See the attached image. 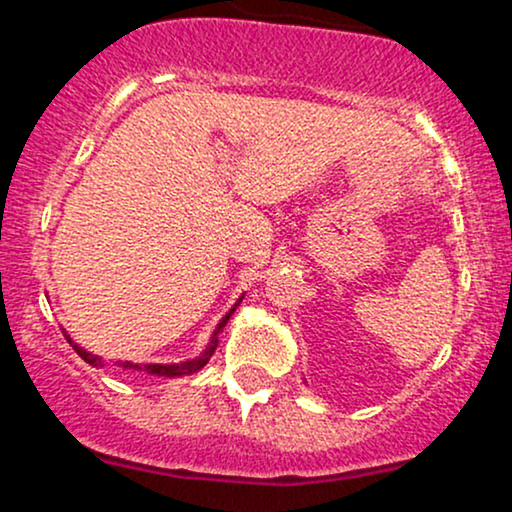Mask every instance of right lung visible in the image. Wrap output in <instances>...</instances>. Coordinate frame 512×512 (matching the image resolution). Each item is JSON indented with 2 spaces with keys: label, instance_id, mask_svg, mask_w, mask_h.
<instances>
[{
  "label": "right lung",
  "instance_id": "obj_1",
  "mask_svg": "<svg viewBox=\"0 0 512 512\" xmlns=\"http://www.w3.org/2000/svg\"><path fill=\"white\" fill-rule=\"evenodd\" d=\"M240 301H243V298H238V303L233 305V308L228 310V313H226V317H223V320L219 322V327H216L214 334H211V342L207 344V349H204V354H202V356L192 358V361H182V363H132V361H117L115 366H120V368H125V370H142V373H149V375H161V378H180V375L197 373V370L207 366L209 358L214 356L216 346H219V332L223 330V327H226L228 317H231L233 313H236V308L240 305ZM64 337H67V342L74 346L76 354H79L81 358H84L86 363H91V366H103L101 358L93 356L91 351H86V349H84V346H79L76 342H72V339H69V334H64Z\"/></svg>",
  "mask_w": 512,
  "mask_h": 512
}]
</instances>
